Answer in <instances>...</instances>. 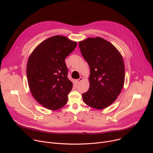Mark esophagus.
Wrapping results in <instances>:
<instances>
[{
  "instance_id": "34e87169",
  "label": "esophagus",
  "mask_w": 153,
  "mask_h": 153,
  "mask_svg": "<svg viewBox=\"0 0 153 153\" xmlns=\"http://www.w3.org/2000/svg\"><path fill=\"white\" fill-rule=\"evenodd\" d=\"M83 78L82 77H80L79 79H77V80H76V82H77V83H79L81 81H82V80H83Z\"/></svg>"
}]
</instances>
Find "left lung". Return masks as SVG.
<instances>
[{"mask_svg": "<svg viewBox=\"0 0 153 153\" xmlns=\"http://www.w3.org/2000/svg\"><path fill=\"white\" fill-rule=\"evenodd\" d=\"M79 46L90 67V88L82 94L83 100L87 105L102 110L117 99L123 87L122 56L110 42L99 37L87 38Z\"/></svg>", "mask_w": 153, "mask_h": 153, "instance_id": "1", "label": "left lung"}]
</instances>
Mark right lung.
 Segmentation results:
<instances>
[{"label": "right lung", "instance_id": "add662e5", "mask_svg": "<svg viewBox=\"0 0 153 153\" xmlns=\"http://www.w3.org/2000/svg\"><path fill=\"white\" fill-rule=\"evenodd\" d=\"M77 42L54 36L41 42L30 54L27 66L29 88L36 101L50 110H57L68 101L73 83L67 77L65 59Z\"/></svg>", "mask_w": 153, "mask_h": 153}]
</instances>
